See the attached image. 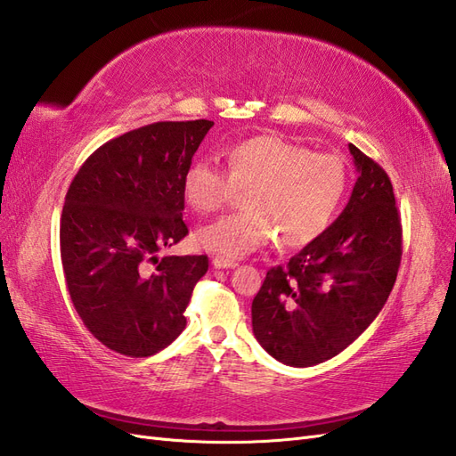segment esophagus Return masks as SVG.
<instances>
[{"label":"esophagus","mask_w":456,"mask_h":456,"mask_svg":"<svg viewBox=\"0 0 456 456\" xmlns=\"http://www.w3.org/2000/svg\"><path fill=\"white\" fill-rule=\"evenodd\" d=\"M212 265L216 270H232V267H237L239 264L235 260H227V258H221V256H216L212 260Z\"/></svg>","instance_id":"obj_1"}]
</instances>
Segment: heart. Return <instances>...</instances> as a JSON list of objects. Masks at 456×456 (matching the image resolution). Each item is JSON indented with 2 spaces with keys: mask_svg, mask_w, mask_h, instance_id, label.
Returning <instances> with one entry per match:
<instances>
[{
  "mask_svg": "<svg viewBox=\"0 0 456 456\" xmlns=\"http://www.w3.org/2000/svg\"><path fill=\"white\" fill-rule=\"evenodd\" d=\"M237 191L242 212L219 217L196 231L200 248L240 258L275 237L285 248H300L330 227L346 191L339 158L308 151L279 134L240 140L227 151V175L208 161H196L183 175L186 204L209 214Z\"/></svg>",
  "mask_w": 456,
  "mask_h": 456,
  "instance_id": "heart-1",
  "label": "heart"
}]
</instances>
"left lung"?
Masks as SVG:
<instances>
[{"label": "left lung", "instance_id": "obj_1", "mask_svg": "<svg viewBox=\"0 0 456 456\" xmlns=\"http://www.w3.org/2000/svg\"><path fill=\"white\" fill-rule=\"evenodd\" d=\"M358 179L348 204L287 265L267 272L252 300V331L287 366L330 360L364 333L389 298L403 254L393 184L354 146Z\"/></svg>", "mask_w": 456, "mask_h": 456}]
</instances>
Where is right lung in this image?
<instances>
[{"instance_id":"right-lung-1","label":"right lung","mask_w":456,"mask_h":456,"mask_svg":"<svg viewBox=\"0 0 456 456\" xmlns=\"http://www.w3.org/2000/svg\"><path fill=\"white\" fill-rule=\"evenodd\" d=\"M214 121H161L100 146L69 186L60 242L80 320L115 353L144 358L171 345L208 256H163L189 227L183 175Z\"/></svg>"}]
</instances>
